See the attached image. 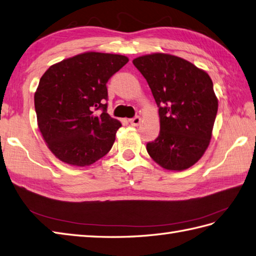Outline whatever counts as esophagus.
Returning a JSON list of instances; mask_svg holds the SVG:
<instances>
[{
  "instance_id": "esophagus-1",
  "label": "esophagus",
  "mask_w": 256,
  "mask_h": 256,
  "mask_svg": "<svg viewBox=\"0 0 256 256\" xmlns=\"http://www.w3.org/2000/svg\"><path fill=\"white\" fill-rule=\"evenodd\" d=\"M129 122H130V124H132V126H138V124L141 122V118L139 116H136L134 118H130Z\"/></svg>"
}]
</instances>
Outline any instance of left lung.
<instances>
[{"label":"left lung","mask_w":256,"mask_h":256,"mask_svg":"<svg viewBox=\"0 0 256 256\" xmlns=\"http://www.w3.org/2000/svg\"><path fill=\"white\" fill-rule=\"evenodd\" d=\"M158 108L160 134L146 151L168 170H184L210 144L218 101L208 74L177 56L155 53L132 60Z\"/></svg>","instance_id":"obj_1"}]
</instances>
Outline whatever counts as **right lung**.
<instances>
[{
    "instance_id": "right-lung-1",
    "label": "right lung",
    "mask_w": 256,
    "mask_h": 256,
    "mask_svg": "<svg viewBox=\"0 0 256 256\" xmlns=\"http://www.w3.org/2000/svg\"><path fill=\"white\" fill-rule=\"evenodd\" d=\"M128 60L88 52L52 65L41 77L34 93L38 126L62 162L89 166L110 152L122 124L108 114L106 84Z\"/></svg>"
}]
</instances>
